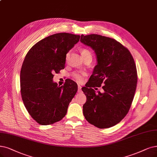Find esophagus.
I'll use <instances>...</instances> for the list:
<instances>
[{"instance_id":"obj_1","label":"esophagus","mask_w":157,"mask_h":157,"mask_svg":"<svg viewBox=\"0 0 157 157\" xmlns=\"http://www.w3.org/2000/svg\"><path fill=\"white\" fill-rule=\"evenodd\" d=\"M78 92H82V90H81V89H82V86H81L80 85H78Z\"/></svg>"}]
</instances>
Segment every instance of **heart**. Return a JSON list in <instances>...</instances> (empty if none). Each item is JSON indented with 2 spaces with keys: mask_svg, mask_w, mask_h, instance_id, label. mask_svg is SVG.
Returning <instances> with one entry per match:
<instances>
[{
  "mask_svg": "<svg viewBox=\"0 0 157 157\" xmlns=\"http://www.w3.org/2000/svg\"><path fill=\"white\" fill-rule=\"evenodd\" d=\"M81 54H82V56L83 59L89 56L92 57L91 52L88 49H86V48L82 49V50H81ZM85 75H86V74L85 72H73L72 74V78L75 81V82H77L78 83H82L83 82Z\"/></svg>",
  "mask_w": 157,
  "mask_h": 157,
  "instance_id": "1",
  "label": "heart"
}]
</instances>
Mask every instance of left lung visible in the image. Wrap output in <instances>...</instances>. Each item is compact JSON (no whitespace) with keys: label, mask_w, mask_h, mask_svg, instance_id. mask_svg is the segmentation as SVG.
Instances as JSON below:
<instances>
[{"label":"left lung","mask_w":157,"mask_h":157,"mask_svg":"<svg viewBox=\"0 0 157 157\" xmlns=\"http://www.w3.org/2000/svg\"><path fill=\"white\" fill-rule=\"evenodd\" d=\"M80 41L94 50L97 65L82 89L86 97L83 115L100 129L118 124L128 113L137 84L134 59L124 46L114 39L98 34L81 36ZM102 85L104 92L92 89Z\"/></svg>","instance_id":"left-lung-1"}]
</instances>
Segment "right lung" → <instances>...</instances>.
I'll return each mask as SVG.
<instances>
[{
    "label": "right lung",
    "mask_w": 157,
    "mask_h": 157,
    "mask_svg": "<svg viewBox=\"0 0 157 157\" xmlns=\"http://www.w3.org/2000/svg\"><path fill=\"white\" fill-rule=\"evenodd\" d=\"M79 39L68 33L52 35L35 44L25 56L20 74L22 99L28 113L40 125L53 124L65 117L77 92L72 80L59 86L53 78L65 68L67 54Z\"/></svg>",
    "instance_id": "right-lung-1"
}]
</instances>
